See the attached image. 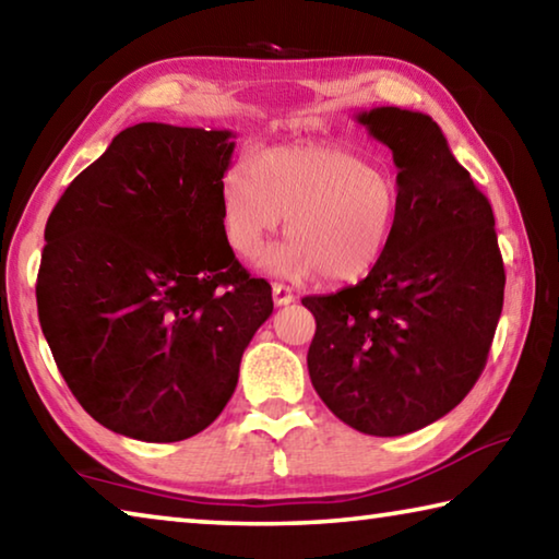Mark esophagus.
<instances>
[{"instance_id":"1","label":"esophagus","mask_w":559,"mask_h":559,"mask_svg":"<svg viewBox=\"0 0 559 559\" xmlns=\"http://www.w3.org/2000/svg\"><path fill=\"white\" fill-rule=\"evenodd\" d=\"M271 290H273V302H276V306H288V302L296 300V290L286 286V283H273Z\"/></svg>"}]
</instances>
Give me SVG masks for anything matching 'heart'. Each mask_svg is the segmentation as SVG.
Masks as SVG:
<instances>
[{
	"mask_svg": "<svg viewBox=\"0 0 559 559\" xmlns=\"http://www.w3.org/2000/svg\"><path fill=\"white\" fill-rule=\"evenodd\" d=\"M224 239L253 259L286 216L261 266L286 278H365L390 249L402 189L394 169L340 145H281L234 163L219 189Z\"/></svg>",
	"mask_w": 559,
	"mask_h": 559,
	"instance_id": "obj_1",
	"label": "heart"
}]
</instances>
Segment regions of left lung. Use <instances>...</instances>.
Wrapping results in <instances>:
<instances>
[{
	"label": "left lung",
	"mask_w": 559,
	"mask_h": 559,
	"mask_svg": "<svg viewBox=\"0 0 559 559\" xmlns=\"http://www.w3.org/2000/svg\"><path fill=\"white\" fill-rule=\"evenodd\" d=\"M355 118L392 150L400 222L367 278L302 298L316 316L308 372L347 427L402 437L449 414L484 372L506 269L490 202L437 122L392 106Z\"/></svg>",
	"instance_id": "obj_1"
}]
</instances>
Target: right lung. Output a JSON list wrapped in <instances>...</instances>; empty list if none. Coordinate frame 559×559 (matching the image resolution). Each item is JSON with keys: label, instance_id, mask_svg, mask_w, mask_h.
<instances>
[{"label": "right lung", "instance_id": "add662e5", "mask_svg": "<svg viewBox=\"0 0 559 559\" xmlns=\"http://www.w3.org/2000/svg\"><path fill=\"white\" fill-rule=\"evenodd\" d=\"M231 130L138 122L66 187L46 222L36 306L79 404L122 437L204 431L273 313L224 239Z\"/></svg>", "mask_w": 559, "mask_h": 559}]
</instances>
